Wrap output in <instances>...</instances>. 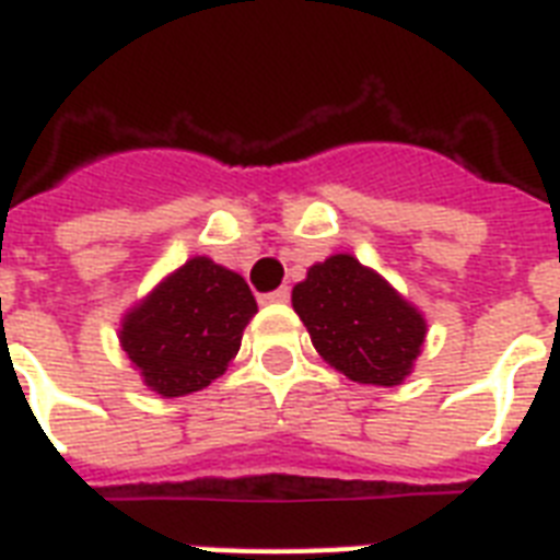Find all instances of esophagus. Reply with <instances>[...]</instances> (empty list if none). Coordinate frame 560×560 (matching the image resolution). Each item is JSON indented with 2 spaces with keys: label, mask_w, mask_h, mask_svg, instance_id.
<instances>
[{
  "label": "esophagus",
  "mask_w": 560,
  "mask_h": 560,
  "mask_svg": "<svg viewBox=\"0 0 560 560\" xmlns=\"http://www.w3.org/2000/svg\"><path fill=\"white\" fill-rule=\"evenodd\" d=\"M261 299L267 305H284V302H290V288H279L272 290V293H264Z\"/></svg>",
  "instance_id": "34e87169"
}]
</instances>
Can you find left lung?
<instances>
[{
	"instance_id": "obj_1",
	"label": "left lung",
	"mask_w": 560,
	"mask_h": 560,
	"mask_svg": "<svg viewBox=\"0 0 560 560\" xmlns=\"http://www.w3.org/2000/svg\"><path fill=\"white\" fill-rule=\"evenodd\" d=\"M314 349L349 381L398 386L421 354L427 323L389 281L354 255H331L293 288Z\"/></svg>"
}]
</instances>
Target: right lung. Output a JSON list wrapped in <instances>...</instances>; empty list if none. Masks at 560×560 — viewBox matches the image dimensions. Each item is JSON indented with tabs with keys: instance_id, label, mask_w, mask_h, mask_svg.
Wrapping results in <instances>:
<instances>
[{
	"instance_id": "right-lung-1",
	"label": "right lung",
	"mask_w": 560,
	"mask_h": 560,
	"mask_svg": "<svg viewBox=\"0 0 560 560\" xmlns=\"http://www.w3.org/2000/svg\"><path fill=\"white\" fill-rule=\"evenodd\" d=\"M255 314L246 281L197 255L127 311L118 340L144 386L179 398L226 372Z\"/></svg>"
}]
</instances>
